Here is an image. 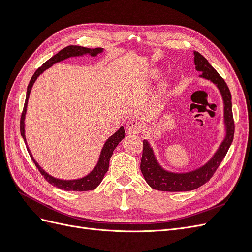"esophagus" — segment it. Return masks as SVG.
<instances>
[{
    "mask_svg": "<svg viewBox=\"0 0 252 252\" xmlns=\"http://www.w3.org/2000/svg\"><path fill=\"white\" fill-rule=\"evenodd\" d=\"M142 130V123L136 119H131L127 122L126 131L129 134H138Z\"/></svg>",
    "mask_w": 252,
    "mask_h": 252,
    "instance_id": "1",
    "label": "esophagus"
}]
</instances>
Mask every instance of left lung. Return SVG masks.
Masks as SVG:
<instances>
[{
  "label": "left lung",
  "mask_w": 252,
  "mask_h": 252,
  "mask_svg": "<svg viewBox=\"0 0 252 252\" xmlns=\"http://www.w3.org/2000/svg\"><path fill=\"white\" fill-rule=\"evenodd\" d=\"M194 65L197 71H201L200 77L215 83L220 91L224 101V119L226 124V138L220 144L216 155L210 161L201 168L187 173H172L165 171L159 166L155 158L154 151L147 141H143V155L141 159V171L148 185L161 191H190L201 187L207 183L220 164L224 159L228 149L233 141L234 121L232 114L231 94L226 82L220 77L207 60L200 52L194 51Z\"/></svg>",
  "instance_id": "1"
}]
</instances>
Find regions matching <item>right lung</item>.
<instances>
[{"label":"right lung","instance_id":"1","mask_svg":"<svg viewBox=\"0 0 252 252\" xmlns=\"http://www.w3.org/2000/svg\"><path fill=\"white\" fill-rule=\"evenodd\" d=\"M103 49L102 48H86V47H81V46H73V45H70V46H67L64 49L60 50L57 55L53 56L52 58H50L48 61H46L41 67H39L36 69V71L33 73L32 78L30 79V82L28 84L27 87V94H26V98H25V104H24V108H23L22 111V116H21V121H20V130H21V134L24 139L25 143H26V139H25V130H24V120H25V113H26V108H27V102H28V97H29V94L30 90H32V87L33 85V83L35 82V80L37 79V77L44 71L46 70L47 68H49L50 66H52L53 64H56L60 61H63L67 58L70 57H77V56H83V55H90L93 57H95L97 53L102 52ZM125 138V130L124 127H121L119 130L112 134L110 138L106 141L104 147L101 151V156L100 158H98L97 165L95 166V168L91 171L86 177H84L82 179L79 180H72V181H64V180H59L51 177L48 173L45 172L41 167L39 166L34 158L30 152L29 148L27 147L28 154L32 158V159L33 161V163L35 164L36 168L39 169L40 173L43 175L44 179L46 180L48 183H50L51 185L56 186L60 189L63 190H67V191H87V190H93L95 187H97V185L100 184L102 182L105 173L107 172L108 167H109V161L110 158L113 154V150L116 149V147L118 146V144Z\"/></svg>","mask_w":252,"mask_h":252}]
</instances>
